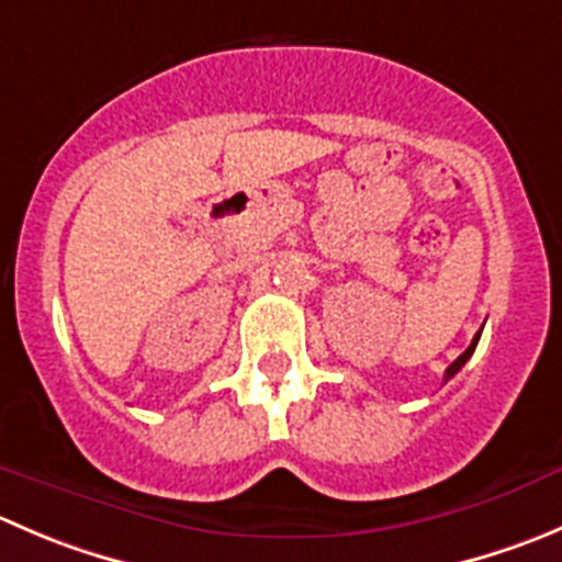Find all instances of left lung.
Wrapping results in <instances>:
<instances>
[{
    "label": "left lung",
    "mask_w": 562,
    "mask_h": 562,
    "mask_svg": "<svg viewBox=\"0 0 562 562\" xmlns=\"http://www.w3.org/2000/svg\"><path fill=\"white\" fill-rule=\"evenodd\" d=\"M477 340H481V331H477V335H475V337H472L470 348H467V351H464V353H461V357H459V359H456V362H453V364H450V368H448V370H445V381H448V379H453V375H456V373H459V370H461V368H464V364H467V359H470V357H472V353H475V346H477Z\"/></svg>",
    "instance_id": "8db88e82"
}]
</instances>
